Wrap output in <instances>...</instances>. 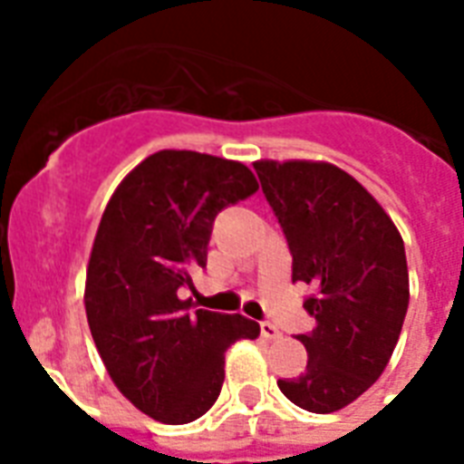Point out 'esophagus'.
I'll use <instances>...</instances> for the list:
<instances>
[{
  "label": "esophagus",
  "instance_id": "obj_1",
  "mask_svg": "<svg viewBox=\"0 0 464 464\" xmlns=\"http://www.w3.org/2000/svg\"><path fill=\"white\" fill-rule=\"evenodd\" d=\"M260 334L265 339H279V334H282V332L276 330V324H272V323H260Z\"/></svg>",
  "mask_w": 464,
  "mask_h": 464
}]
</instances>
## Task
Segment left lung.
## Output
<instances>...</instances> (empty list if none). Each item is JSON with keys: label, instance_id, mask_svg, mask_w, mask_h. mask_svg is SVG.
I'll return each instance as SVG.
<instances>
[{"label": "left lung", "instance_id": "8db88e82", "mask_svg": "<svg viewBox=\"0 0 464 464\" xmlns=\"http://www.w3.org/2000/svg\"><path fill=\"white\" fill-rule=\"evenodd\" d=\"M262 192L289 243L291 279L313 294L298 334L308 366L279 390L315 414L344 410L388 366L410 305L402 236L375 197L324 160H255Z\"/></svg>", "mask_w": 464, "mask_h": 464}]
</instances>
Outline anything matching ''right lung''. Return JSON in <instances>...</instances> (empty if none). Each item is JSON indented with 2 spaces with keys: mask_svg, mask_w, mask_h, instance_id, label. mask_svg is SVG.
<instances>
[{
  "mask_svg": "<svg viewBox=\"0 0 464 464\" xmlns=\"http://www.w3.org/2000/svg\"><path fill=\"white\" fill-rule=\"evenodd\" d=\"M240 160L163 149L125 175L105 207L86 269L91 337L118 390L163 424H189L224 385L226 349L260 324L211 310L188 313L180 286L207 265L221 209L257 192Z\"/></svg>",
  "mask_w": 464,
  "mask_h": 464,
  "instance_id": "obj_1",
  "label": "right lung"
}]
</instances>
